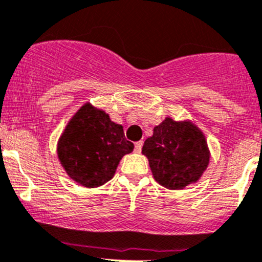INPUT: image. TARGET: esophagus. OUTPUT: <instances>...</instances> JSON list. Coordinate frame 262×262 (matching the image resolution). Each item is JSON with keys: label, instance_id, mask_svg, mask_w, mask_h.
I'll list each match as a JSON object with an SVG mask.
<instances>
[{"label": "esophagus", "instance_id": "obj_1", "mask_svg": "<svg viewBox=\"0 0 262 262\" xmlns=\"http://www.w3.org/2000/svg\"><path fill=\"white\" fill-rule=\"evenodd\" d=\"M142 142H137L136 145H134V152L136 153H140V150H142Z\"/></svg>", "mask_w": 262, "mask_h": 262}]
</instances>
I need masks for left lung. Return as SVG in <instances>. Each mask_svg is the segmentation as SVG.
Returning <instances> with one entry per match:
<instances>
[{
    "label": "left lung",
    "mask_w": 262,
    "mask_h": 262,
    "mask_svg": "<svg viewBox=\"0 0 262 262\" xmlns=\"http://www.w3.org/2000/svg\"><path fill=\"white\" fill-rule=\"evenodd\" d=\"M142 153L148 158L154 180L168 189H183L200 181L211 157L205 134L196 124L170 117L154 126Z\"/></svg>",
    "instance_id": "8db88e82"
}]
</instances>
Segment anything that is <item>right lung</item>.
I'll use <instances>...</instances> for the list:
<instances>
[{
	"label": "right lung",
	"mask_w": 262,
	"mask_h": 262,
	"mask_svg": "<svg viewBox=\"0 0 262 262\" xmlns=\"http://www.w3.org/2000/svg\"><path fill=\"white\" fill-rule=\"evenodd\" d=\"M123 125L88 101L66 124L57 142V158L66 174L86 188L103 186L115 174L120 159L133 152Z\"/></svg>",
	"instance_id": "right-lung-1"
}]
</instances>
